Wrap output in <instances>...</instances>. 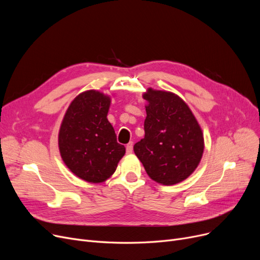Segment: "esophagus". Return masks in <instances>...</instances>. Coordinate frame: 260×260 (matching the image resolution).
Segmentation results:
<instances>
[{"label": "esophagus", "mask_w": 260, "mask_h": 260, "mask_svg": "<svg viewBox=\"0 0 260 260\" xmlns=\"http://www.w3.org/2000/svg\"><path fill=\"white\" fill-rule=\"evenodd\" d=\"M133 146H134V143H133V142H129V143L126 145V153H127V154H132V153H133Z\"/></svg>", "instance_id": "obj_1"}]
</instances>
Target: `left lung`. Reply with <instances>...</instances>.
Segmentation results:
<instances>
[{"label": "left lung", "instance_id": "obj_1", "mask_svg": "<svg viewBox=\"0 0 260 260\" xmlns=\"http://www.w3.org/2000/svg\"><path fill=\"white\" fill-rule=\"evenodd\" d=\"M144 138L134 145L149 178L163 185L182 182L199 166L202 129L188 105L171 91L152 87L143 93Z\"/></svg>", "mask_w": 260, "mask_h": 260}]
</instances>
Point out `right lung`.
Instances as JSON below:
<instances>
[{"mask_svg":"<svg viewBox=\"0 0 260 260\" xmlns=\"http://www.w3.org/2000/svg\"><path fill=\"white\" fill-rule=\"evenodd\" d=\"M111 102V95L85 90L72 101L61 123V158L73 174L87 182L101 183L111 178L125 154L107 119Z\"/></svg>","mask_w":260,"mask_h":260,"instance_id":"1","label":"right lung"}]
</instances>
